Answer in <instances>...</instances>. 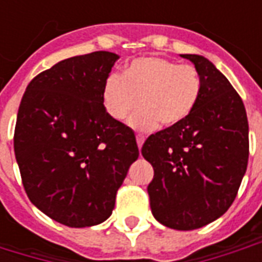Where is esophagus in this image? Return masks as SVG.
<instances>
[{"mask_svg": "<svg viewBox=\"0 0 262 262\" xmlns=\"http://www.w3.org/2000/svg\"><path fill=\"white\" fill-rule=\"evenodd\" d=\"M136 142H137V146H139V148H140L143 146V142H144V137H143L142 135H137Z\"/></svg>", "mask_w": 262, "mask_h": 262, "instance_id": "obj_1", "label": "esophagus"}]
</instances>
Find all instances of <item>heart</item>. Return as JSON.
<instances>
[{"label":"heart","mask_w":262,"mask_h":262,"mask_svg":"<svg viewBox=\"0 0 262 262\" xmlns=\"http://www.w3.org/2000/svg\"><path fill=\"white\" fill-rule=\"evenodd\" d=\"M202 77L192 64L159 56L132 60L122 75L109 74L102 86V103L112 119L122 122L140 105L130 119L137 130H151L159 123H181L196 108Z\"/></svg>","instance_id":"b5f03b06"}]
</instances>
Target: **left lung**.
Wrapping results in <instances>:
<instances>
[{"mask_svg":"<svg viewBox=\"0 0 262 262\" xmlns=\"http://www.w3.org/2000/svg\"><path fill=\"white\" fill-rule=\"evenodd\" d=\"M202 77V94L187 119L146 139L142 154L153 165L150 208L161 225L193 230L227 212L246 170L248 122L242 98L208 59L181 54Z\"/></svg>","mask_w":262,"mask_h":262,"instance_id":"left-lung-1","label":"left lung"}]
</instances>
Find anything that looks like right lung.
<instances>
[{
	"mask_svg": "<svg viewBox=\"0 0 262 262\" xmlns=\"http://www.w3.org/2000/svg\"><path fill=\"white\" fill-rule=\"evenodd\" d=\"M118 59L94 52L60 61L28 84L18 109L14 150L26 195L69 227L108 219L139 157L133 130L102 103L103 82Z\"/></svg>",
	"mask_w": 262,
	"mask_h": 262,
	"instance_id": "add662e5",
	"label": "right lung"
}]
</instances>
